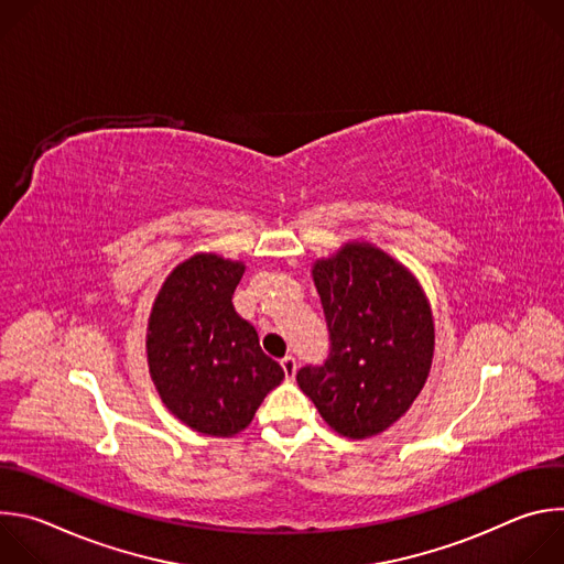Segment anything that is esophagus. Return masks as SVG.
<instances>
[{
	"label": "esophagus",
	"instance_id": "34e87169",
	"mask_svg": "<svg viewBox=\"0 0 564 564\" xmlns=\"http://www.w3.org/2000/svg\"><path fill=\"white\" fill-rule=\"evenodd\" d=\"M281 368H283V372H285V379H294V375H296V359H294L292 355L283 357V359H281Z\"/></svg>",
	"mask_w": 564,
	"mask_h": 564
}]
</instances>
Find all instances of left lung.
Returning a JSON list of instances; mask_svg holds the SVG:
<instances>
[{
	"instance_id": "8db88e82",
	"label": "left lung",
	"mask_w": 564,
	"mask_h": 564,
	"mask_svg": "<svg viewBox=\"0 0 564 564\" xmlns=\"http://www.w3.org/2000/svg\"><path fill=\"white\" fill-rule=\"evenodd\" d=\"M312 279L330 355L296 372L299 388L339 435H379L411 409L429 379L431 303L404 265L370 243H346L335 257L318 259Z\"/></svg>"
}]
</instances>
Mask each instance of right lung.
Here are the masks:
<instances>
[{"mask_svg": "<svg viewBox=\"0 0 564 564\" xmlns=\"http://www.w3.org/2000/svg\"><path fill=\"white\" fill-rule=\"evenodd\" d=\"M246 265L218 254H196L165 279L147 326L153 386L189 429L231 437L250 426L265 394L285 372L240 318L231 296Z\"/></svg>", "mask_w": 564, "mask_h": 564, "instance_id": "right-lung-1", "label": "right lung"}]
</instances>
